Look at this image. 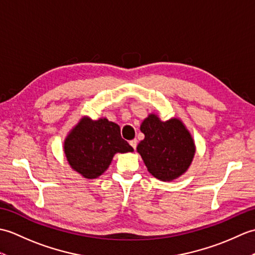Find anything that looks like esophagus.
<instances>
[{
  "mask_svg": "<svg viewBox=\"0 0 255 255\" xmlns=\"http://www.w3.org/2000/svg\"><path fill=\"white\" fill-rule=\"evenodd\" d=\"M137 139H132V140H130V141H129V144L131 145V147L136 150V148H137Z\"/></svg>",
  "mask_w": 255,
  "mask_h": 255,
  "instance_id": "obj_1",
  "label": "esophagus"
}]
</instances>
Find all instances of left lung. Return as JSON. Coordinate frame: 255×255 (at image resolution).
<instances>
[{"mask_svg":"<svg viewBox=\"0 0 255 255\" xmlns=\"http://www.w3.org/2000/svg\"><path fill=\"white\" fill-rule=\"evenodd\" d=\"M140 130L144 133V139L139 142L137 151L154 177L170 182L187 171L196 148L180 119L162 122L154 114H150Z\"/></svg>","mask_w":255,"mask_h":255,"instance_id":"left-lung-1","label":"left lung"}]
</instances>
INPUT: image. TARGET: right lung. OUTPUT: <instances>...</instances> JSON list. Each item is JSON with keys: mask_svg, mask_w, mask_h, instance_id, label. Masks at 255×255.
I'll use <instances>...</instances> for the list:
<instances>
[{"mask_svg": "<svg viewBox=\"0 0 255 255\" xmlns=\"http://www.w3.org/2000/svg\"><path fill=\"white\" fill-rule=\"evenodd\" d=\"M64 154L70 166L85 178H96L104 173L117 152L133 149L121 136L117 124L106 118L92 121L81 118L64 140Z\"/></svg>", "mask_w": 255, "mask_h": 255, "instance_id": "obj_1", "label": "right lung"}]
</instances>
